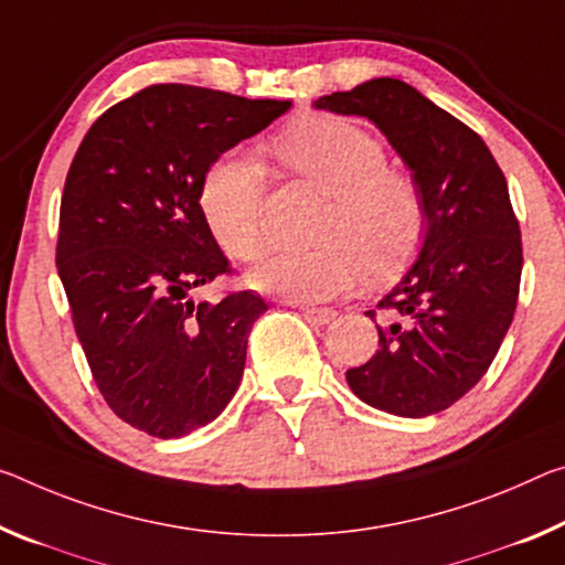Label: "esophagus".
<instances>
[{
	"label": "esophagus",
	"instance_id": "obj_1",
	"mask_svg": "<svg viewBox=\"0 0 565 565\" xmlns=\"http://www.w3.org/2000/svg\"><path fill=\"white\" fill-rule=\"evenodd\" d=\"M301 311H303V317L311 321V324H329V321H334V317H337V311L327 309V307H307Z\"/></svg>",
	"mask_w": 565,
	"mask_h": 565
}]
</instances>
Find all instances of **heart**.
Returning a JSON list of instances; mask_svg holds the SVG:
<instances>
[{"mask_svg":"<svg viewBox=\"0 0 565 565\" xmlns=\"http://www.w3.org/2000/svg\"><path fill=\"white\" fill-rule=\"evenodd\" d=\"M286 166L331 193L317 248H274L248 271L258 291L291 301H327L356 289L366 268L387 276L415 254L425 231V201L415 178L387 166V150L360 125L309 115L274 140ZM262 168L246 156L213 160L201 178L199 205L228 256L250 262L264 246Z\"/></svg>","mask_w":565,"mask_h":565,"instance_id":"obj_1","label":"heart"}]
</instances>
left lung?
I'll return each mask as SVG.
<instances>
[{"label": "left lung", "instance_id": "left-lung-1", "mask_svg": "<svg viewBox=\"0 0 565 565\" xmlns=\"http://www.w3.org/2000/svg\"><path fill=\"white\" fill-rule=\"evenodd\" d=\"M315 107L377 125L425 201L419 256L366 311L380 349L347 382L390 415H435L482 380L515 315L523 246L505 175L476 130L402 79H366Z\"/></svg>", "mask_w": 565, "mask_h": 565}]
</instances>
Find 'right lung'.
Returning a JSON list of instances; mask_svg holds the SVG:
<instances>
[{
    "mask_svg": "<svg viewBox=\"0 0 565 565\" xmlns=\"http://www.w3.org/2000/svg\"><path fill=\"white\" fill-rule=\"evenodd\" d=\"M289 100L150 85L93 122L60 205L57 274L107 407L170 440L216 419L236 395L246 342L268 303L188 294L231 271L199 205L213 160L262 132Z\"/></svg>",
    "mask_w": 565,
    "mask_h": 565,
    "instance_id": "obj_1",
    "label": "right lung"
}]
</instances>
